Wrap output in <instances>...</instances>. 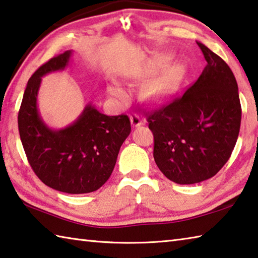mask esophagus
<instances>
[{
    "label": "esophagus",
    "mask_w": 258,
    "mask_h": 258,
    "mask_svg": "<svg viewBox=\"0 0 258 258\" xmlns=\"http://www.w3.org/2000/svg\"><path fill=\"white\" fill-rule=\"evenodd\" d=\"M130 121H132V124L133 126H139L143 124V119L141 117V115L137 114V113H133L132 115H130Z\"/></svg>",
    "instance_id": "esophagus-1"
}]
</instances>
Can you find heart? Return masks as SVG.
Masks as SVG:
<instances>
[{
	"instance_id": "obj_1",
	"label": "heart",
	"mask_w": 258,
	"mask_h": 258,
	"mask_svg": "<svg viewBox=\"0 0 258 258\" xmlns=\"http://www.w3.org/2000/svg\"><path fill=\"white\" fill-rule=\"evenodd\" d=\"M174 81H175V77H174V74L172 72V74L166 76L164 79L160 80L159 83L154 85V87L152 88L151 92L156 97L164 96V95H166L168 93H170L171 90H172L173 86H174ZM108 93H110L112 96L117 97V98H124V96H125L124 90L122 89L121 87H119L117 85L111 86V87L108 88Z\"/></svg>"
}]
</instances>
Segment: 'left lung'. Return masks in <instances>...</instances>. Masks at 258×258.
Segmentation results:
<instances>
[{"label": "left lung", "mask_w": 258, "mask_h": 258, "mask_svg": "<svg viewBox=\"0 0 258 258\" xmlns=\"http://www.w3.org/2000/svg\"><path fill=\"white\" fill-rule=\"evenodd\" d=\"M207 66L195 84L170 102L146 112L154 136V160L171 181L192 184L219 172L236 146L241 105L233 72L197 42Z\"/></svg>", "instance_id": "left-lung-1"}]
</instances>
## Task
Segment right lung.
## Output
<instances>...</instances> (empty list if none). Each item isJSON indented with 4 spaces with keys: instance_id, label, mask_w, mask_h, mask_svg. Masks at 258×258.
<instances>
[{
    "instance_id": "1",
    "label": "right lung",
    "mask_w": 258,
    "mask_h": 258,
    "mask_svg": "<svg viewBox=\"0 0 258 258\" xmlns=\"http://www.w3.org/2000/svg\"><path fill=\"white\" fill-rule=\"evenodd\" d=\"M71 51L52 57L30 77L18 113V128L35 174L46 186L67 194L97 190L110 178L120 147L132 132L128 115L108 116L88 104L74 123L53 130L37 108L42 77L68 66Z\"/></svg>"
}]
</instances>
